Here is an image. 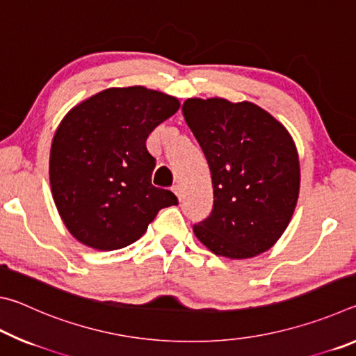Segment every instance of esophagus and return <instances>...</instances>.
Segmentation results:
<instances>
[{
  "label": "esophagus",
  "instance_id": "34e87169",
  "mask_svg": "<svg viewBox=\"0 0 356 356\" xmlns=\"http://www.w3.org/2000/svg\"><path fill=\"white\" fill-rule=\"evenodd\" d=\"M172 191H174V195H176V196L179 197V201L182 200V196H184V190H182V186H180L179 184H177V185H174V186H172Z\"/></svg>",
  "mask_w": 356,
  "mask_h": 356
}]
</instances>
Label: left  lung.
Masks as SVG:
<instances>
[{"instance_id": "left-lung-1", "label": "left lung", "mask_w": 356, "mask_h": 356, "mask_svg": "<svg viewBox=\"0 0 356 356\" xmlns=\"http://www.w3.org/2000/svg\"><path fill=\"white\" fill-rule=\"evenodd\" d=\"M185 122L200 143L213 186V209L193 226L216 256L254 257L278 242L300 193V161L291 134L251 102L186 99Z\"/></svg>"}]
</instances>
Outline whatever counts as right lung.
Returning a JSON list of instances; mask_svg holds the SVG:
<instances>
[{"label":"right lung","mask_w":356,"mask_h":356,"mask_svg":"<svg viewBox=\"0 0 356 356\" xmlns=\"http://www.w3.org/2000/svg\"><path fill=\"white\" fill-rule=\"evenodd\" d=\"M180 102L144 86L110 88L75 105L50 149V185L65 227L89 248L136 242L160 209L179 204L152 185L155 159L146 140Z\"/></svg>","instance_id":"1"}]
</instances>
